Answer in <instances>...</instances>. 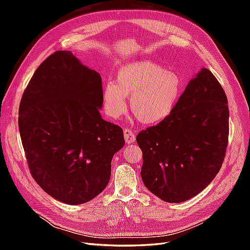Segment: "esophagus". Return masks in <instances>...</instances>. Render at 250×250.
<instances>
[{
    "mask_svg": "<svg viewBox=\"0 0 250 250\" xmlns=\"http://www.w3.org/2000/svg\"><path fill=\"white\" fill-rule=\"evenodd\" d=\"M124 138H125V142L127 144H131V143H134L135 142V137H134V133L132 130L128 129V128H125L124 131Z\"/></svg>",
    "mask_w": 250,
    "mask_h": 250,
    "instance_id": "1",
    "label": "esophagus"
}]
</instances>
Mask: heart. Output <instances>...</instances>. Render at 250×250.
<instances>
[{
  "label": "heart",
  "mask_w": 250,
  "mask_h": 250,
  "mask_svg": "<svg viewBox=\"0 0 250 250\" xmlns=\"http://www.w3.org/2000/svg\"><path fill=\"white\" fill-rule=\"evenodd\" d=\"M180 74L166 70L154 62L143 60L121 67L115 82L103 87V107L113 119L126 110V97L130 109L140 122L155 124L168 118L184 92Z\"/></svg>",
  "instance_id": "heart-1"
}]
</instances>
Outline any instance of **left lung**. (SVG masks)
I'll return each mask as SVG.
<instances>
[{
    "instance_id": "obj_1",
    "label": "left lung",
    "mask_w": 250,
    "mask_h": 250,
    "mask_svg": "<svg viewBox=\"0 0 250 250\" xmlns=\"http://www.w3.org/2000/svg\"><path fill=\"white\" fill-rule=\"evenodd\" d=\"M229 120L222 86L209 70L201 69L188 83L171 115L137 135L144 185L171 203L203 191L224 161Z\"/></svg>"
}]
</instances>
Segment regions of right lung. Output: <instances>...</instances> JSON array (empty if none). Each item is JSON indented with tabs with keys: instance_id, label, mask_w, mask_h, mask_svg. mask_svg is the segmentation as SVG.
I'll return each mask as SVG.
<instances>
[{
	"instance_id": "obj_1",
	"label": "right lung",
	"mask_w": 250,
	"mask_h": 250,
	"mask_svg": "<svg viewBox=\"0 0 250 250\" xmlns=\"http://www.w3.org/2000/svg\"><path fill=\"white\" fill-rule=\"evenodd\" d=\"M102 94L100 74L71 51L50 55L22 94L19 129L30 172L60 202L76 206L99 195L125 144L122 128L101 117Z\"/></svg>"
}]
</instances>
